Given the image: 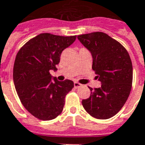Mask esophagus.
Masks as SVG:
<instances>
[{
    "instance_id": "obj_1",
    "label": "esophagus",
    "mask_w": 145,
    "mask_h": 145,
    "mask_svg": "<svg viewBox=\"0 0 145 145\" xmlns=\"http://www.w3.org/2000/svg\"><path fill=\"white\" fill-rule=\"evenodd\" d=\"M74 88H76V89H78V88H80V87L82 86V85L78 82H74Z\"/></svg>"
}]
</instances>
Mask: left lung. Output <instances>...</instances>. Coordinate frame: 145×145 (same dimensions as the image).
I'll list each match as a JSON object with an SVG mask.
<instances>
[{
  "mask_svg": "<svg viewBox=\"0 0 145 145\" xmlns=\"http://www.w3.org/2000/svg\"><path fill=\"white\" fill-rule=\"evenodd\" d=\"M90 52L100 88H89L90 97L82 101L85 110L98 119L116 115L127 101L133 82V66L128 52L119 42L102 32L78 35Z\"/></svg>",
  "mask_w": 145,
  "mask_h": 145,
  "instance_id": "8db88e82",
  "label": "left lung"
}]
</instances>
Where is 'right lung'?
Returning a JSON list of instances; mask_svg holds the SVG:
<instances>
[{"instance_id": "1", "label": "right lung", "mask_w": 145, "mask_h": 145, "mask_svg": "<svg viewBox=\"0 0 145 145\" xmlns=\"http://www.w3.org/2000/svg\"><path fill=\"white\" fill-rule=\"evenodd\" d=\"M75 40L76 36L44 33L30 39L18 52L13 81L24 108L34 117L47 121L62 112L66 95L74 82L68 79L59 82L50 71H56L62 52Z\"/></svg>"}]
</instances>
